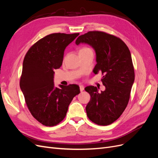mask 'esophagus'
<instances>
[{"label": "esophagus", "mask_w": 158, "mask_h": 158, "mask_svg": "<svg viewBox=\"0 0 158 158\" xmlns=\"http://www.w3.org/2000/svg\"><path fill=\"white\" fill-rule=\"evenodd\" d=\"M79 86H80V92H82V91H84V85H80Z\"/></svg>", "instance_id": "obj_1"}]
</instances>
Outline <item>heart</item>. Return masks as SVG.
Listing matches in <instances>:
<instances>
[{
    "label": "heart",
    "mask_w": 158,
    "mask_h": 158,
    "mask_svg": "<svg viewBox=\"0 0 158 158\" xmlns=\"http://www.w3.org/2000/svg\"><path fill=\"white\" fill-rule=\"evenodd\" d=\"M88 49H89V48H87V47H84V48L81 49L80 51H84V50H88Z\"/></svg>",
    "instance_id": "b5f03b06"
}]
</instances>
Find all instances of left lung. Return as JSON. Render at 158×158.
Here are the masks:
<instances>
[{
  "label": "left lung",
  "mask_w": 158,
  "mask_h": 158,
  "mask_svg": "<svg viewBox=\"0 0 158 158\" xmlns=\"http://www.w3.org/2000/svg\"><path fill=\"white\" fill-rule=\"evenodd\" d=\"M86 44L93 47L97 64L94 73L102 72L106 86L99 92L97 87L85 88L91 98L85 110L90 121L106 126L118 119L126 109L135 81L131 52L120 38L106 32L93 31L80 35L76 44Z\"/></svg>",
  "instance_id": "1"
}]
</instances>
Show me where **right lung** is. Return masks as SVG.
<instances>
[{
    "mask_svg": "<svg viewBox=\"0 0 158 158\" xmlns=\"http://www.w3.org/2000/svg\"><path fill=\"white\" fill-rule=\"evenodd\" d=\"M79 33H52L37 41L23 62L20 86L32 116L42 125L55 126L63 120L78 95L76 84L55 87L54 70L63 64L64 51Z\"/></svg>",
    "mask_w": 158,
    "mask_h": 158,
    "instance_id": "1",
    "label": "right lung"
}]
</instances>
